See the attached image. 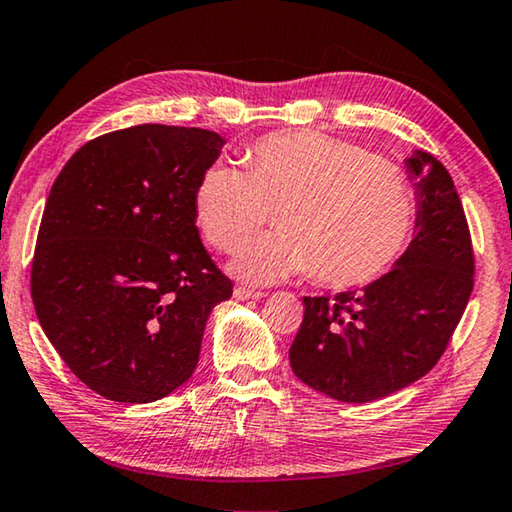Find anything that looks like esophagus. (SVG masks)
Returning <instances> with one entry per match:
<instances>
[{
  "label": "esophagus",
  "instance_id": "1",
  "mask_svg": "<svg viewBox=\"0 0 512 512\" xmlns=\"http://www.w3.org/2000/svg\"><path fill=\"white\" fill-rule=\"evenodd\" d=\"M235 298H237V300H259V298H264V293H262V291H255V289L237 287V289H235Z\"/></svg>",
  "mask_w": 512,
  "mask_h": 512
}]
</instances>
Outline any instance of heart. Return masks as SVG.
I'll list each match as a JSON object with an SVG mask.
<instances>
[{
    "mask_svg": "<svg viewBox=\"0 0 512 512\" xmlns=\"http://www.w3.org/2000/svg\"><path fill=\"white\" fill-rule=\"evenodd\" d=\"M246 171L216 162L194 187V219L212 248L239 253L277 212L280 235L259 239L237 259L248 282L311 271L329 289H352L386 275L418 230L411 178L357 144L314 131L259 137Z\"/></svg>",
    "mask_w": 512,
    "mask_h": 512,
    "instance_id": "1",
    "label": "heart"
}]
</instances>
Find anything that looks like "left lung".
Wrapping results in <instances>:
<instances>
[{
  "instance_id": "8db88e82",
  "label": "left lung",
  "mask_w": 512,
  "mask_h": 512,
  "mask_svg": "<svg viewBox=\"0 0 512 512\" xmlns=\"http://www.w3.org/2000/svg\"><path fill=\"white\" fill-rule=\"evenodd\" d=\"M406 169L418 178V232L393 271L363 291L302 298L291 368L334 400L372 402L427 375L470 300L474 250L454 180L422 151Z\"/></svg>"
}]
</instances>
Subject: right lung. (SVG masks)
I'll return each mask as SVG.
<instances>
[{
  "mask_svg": "<svg viewBox=\"0 0 512 512\" xmlns=\"http://www.w3.org/2000/svg\"><path fill=\"white\" fill-rule=\"evenodd\" d=\"M214 131L142 124L83 144L51 187L31 298L67 368L112 402L146 404L192 377L210 311L232 296L194 219Z\"/></svg>",
  "mask_w": 512,
  "mask_h": 512,
  "instance_id": "1",
  "label": "right lung"
}]
</instances>
